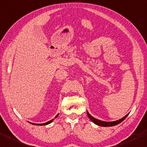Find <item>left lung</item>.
Masks as SVG:
<instances>
[{
    "mask_svg": "<svg viewBox=\"0 0 147 147\" xmlns=\"http://www.w3.org/2000/svg\"><path fill=\"white\" fill-rule=\"evenodd\" d=\"M87 116L89 117L90 120H91L92 122L93 123H95V124L98 125V126H103V127H107V126H116V125L120 124L122 122L123 120H125V118H126L127 116H128L129 113L128 114H126V116L124 117H123L122 118L120 119V120H116V121H113V122H104V121H101V120H97V119L95 118L94 117L91 116V115H90V113L88 112L87 111Z\"/></svg>",
    "mask_w": 147,
    "mask_h": 147,
    "instance_id": "left-lung-1",
    "label": "left lung"
}]
</instances>
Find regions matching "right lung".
<instances>
[{"label": "right lung", "mask_w": 147, "mask_h": 147, "mask_svg": "<svg viewBox=\"0 0 147 147\" xmlns=\"http://www.w3.org/2000/svg\"><path fill=\"white\" fill-rule=\"evenodd\" d=\"M58 114H59V113H58V114L56 115V117H55V118H57L58 116ZM54 120V119H52V120H50V121H48V122H46V123H44V124H34V123H31V122H29V123H30V124H34V125H39V126H44V125H47V124H50L51 122H53V120Z\"/></svg>", "instance_id": "obj_1"}]
</instances>
